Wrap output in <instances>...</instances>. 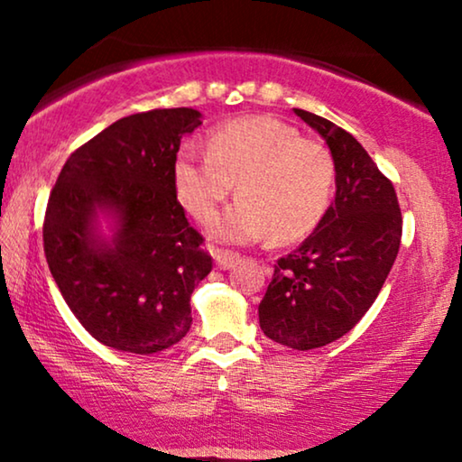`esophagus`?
I'll list each match as a JSON object with an SVG mask.
<instances>
[{
	"mask_svg": "<svg viewBox=\"0 0 462 462\" xmlns=\"http://www.w3.org/2000/svg\"><path fill=\"white\" fill-rule=\"evenodd\" d=\"M210 254H212V258H215L218 269H223V271L231 269V266L236 264L237 258H239V254L229 252V250H218V247H212Z\"/></svg>",
	"mask_w": 462,
	"mask_h": 462,
	"instance_id": "obj_1",
	"label": "esophagus"
}]
</instances>
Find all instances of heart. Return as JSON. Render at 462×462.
<instances>
[{"label": "heart", "mask_w": 462, "mask_h": 462, "mask_svg": "<svg viewBox=\"0 0 462 462\" xmlns=\"http://www.w3.org/2000/svg\"><path fill=\"white\" fill-rule=\"evenodd\" d=\"M177 199L208 223L237 183L239 202L212 225L223 242L247 244L273 236L298 242L317 229L333 198L336 162L329 148L300 135L275 116H245L217 126L208 153L185 143L172 164Z\"/></svg>", "instance_id": "heart-1"}]
</instances>
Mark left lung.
Returning <instances> with one entry per match:
<instances>
[{"instance_id": "obj_1", "label": "left lung", "mask_w": 462, "mask_h": 462, "mask_svg": "<svg viewBox=\"0 0 462 462\" xmlns=\"http://www.w3.org/2000/svg\"><path fill=\"white\" fill-rule=\"evenodd\" d=\"M293 112L331 152L336 199L302 245L277 260L258 319L273 342L312 350L346 336L375 302L398 256L402 215L392 181L350 133Z\"/></svg>"}]
</instances>
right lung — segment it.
<instances>
[{"mask_svg": "<svg viewBox=\"0 0 462 462\" xmlns=\"http://www.w3.org/2000/svg\"><path fill=\"white\" fill-rule=\"evenodd\" d=\"M193 108L131 115L70 153L50 193L43 250L72 314L97 342L153 354L191 327V293L212 271L204 237L179 204L172 164ZM116 233L106 240L97 217Z\"/></svg>", "mask_w": 462, "mask_h": 462, "instance_id": "1", "label": "right lung"}]
</instances>
